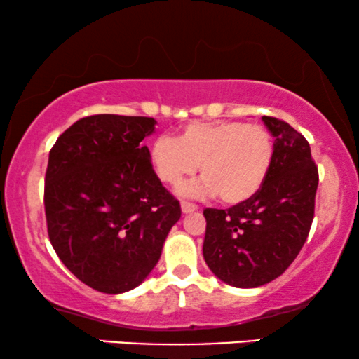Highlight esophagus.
Segmentation results:
<instances>
[{"label":"esophagus","mask_w":359,"mask_h":359,"mask_svg":"<svg viewBox=\"0 0 359 359\" xmlns=\"http://www.w3.org/2000/svg\"><path fill=\"white\" fill-rule=\"evenodd\" d=\"M180 208H182V212L184 214L197 211V205L192 204V203H187V201H182V203H180Z\"/></svg>","instance_id":"esophagus-1"}]
</instances>
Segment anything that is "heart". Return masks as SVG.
Listing matches in <instances>:
<instances>
[{"label":"heart","instance_id":"obj_1","mask_svg":"<svg viewBox=\"0 0 359 359\" xmlns=\"http://www.w3.org/2000/svg\"><path fill=\"white\" fill-rule=\"evenodd\" d=\"M273 160V138L262 125L243 121H192L177 140L162 135L151 143L150 162L160 182L179 185L196 174L201 182L185 196H217L222 204H241L262 189Z\"/></svg>","mask_w":359,"mask_h":359}]
</instances>
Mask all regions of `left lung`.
Returning a JSON list of instances; mask_svg holds the SVG:
<instances>
[{
  "label": "left lung",
  "mask_w": 359,
  "mask_h": 359,
  "mask_svg": "<svg viewBox=\"0 0 359 359\" xmlns=\"http://www.w3.org/2000/svg\"><path fill=\"white\" fill-rule=\"evenodd\" d=\"M275 137L273 160L262 189L229 209H204L208 266L233 287L265 285L297 258L314 219L319 172L302 133L263 116Z\"/></svg>",
  "instance_id": "obj_1"
}]
</instances>
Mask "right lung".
<instances>
[{"instance_id": "1", "label": "right lung", "mask_w": 359, "mask_h": 359, "mask_svg": "<svg viewBox=\"0 0 359 359\" xmlns=\"http://www.w3.org/2000/svg\"><path fill=\"white\" fill-rule=\"evenodd\" d=\"M155 123L93 114L67 128L48 154V238L62 263L97 292L138 287L180 219L179 201L158 180L142 143Z\"/></svg>"}]
</instances>
